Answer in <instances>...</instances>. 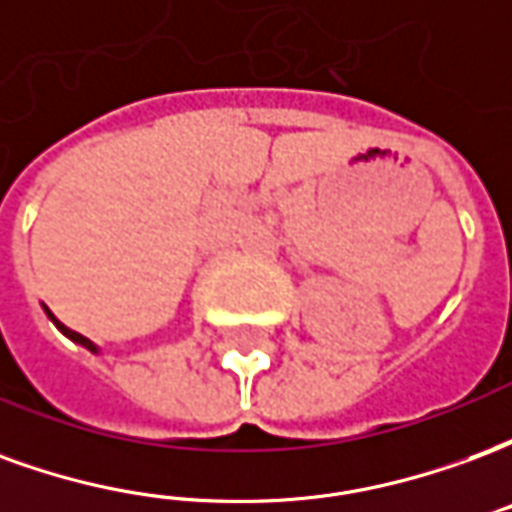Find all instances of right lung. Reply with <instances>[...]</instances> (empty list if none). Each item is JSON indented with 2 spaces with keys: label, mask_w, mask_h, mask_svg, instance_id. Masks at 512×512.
<instances>
[{
  "label": "right lung",
  "mask_w": 512,
  "mask_h": 512,
  "mask_svg": "<svg viewBox=\"0 0 512 512\" xmlns=\"http://www.w3.org/2000/svg\"><path fill=\"white\" fill-rule=\"evenodd\" d=\"M43 310H46V315H49V318H51V323H54V326H57V329H60V332L65 334V337H68V340H73V343H76V345H82V348H87V351H93V354H98V345H95L93 340H87V337H84V334L73 332V329H68V326H65V323L57 321V318H54V312H51L49 307H43Z\"/></svg>",
  "instance_id": "1"
}]
</instances>
